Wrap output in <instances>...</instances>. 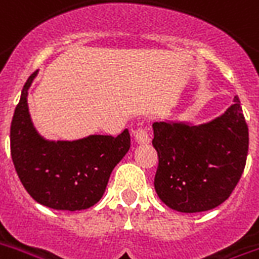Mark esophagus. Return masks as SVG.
<instances>
[{
    "instance_id": "esophagus-1",
    "label": "esophagus",
    "mask_w": 259,
    "mask_h": 259,
    "mask_svg": "<svg viewBox=\"0 0 259 259\" xmlns=\"http://www.w3.org/2000/svg\"><path fill=\"white\" fill-rule=\"evenodd\" d=\"M135 139L139 144H148L149 143V135L145 129H139L135 132Z\"/></svg>"
}]
</instances>
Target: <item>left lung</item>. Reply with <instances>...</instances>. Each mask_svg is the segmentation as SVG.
<instances>
[{
  "instance_id": "left-lung-1",
  "label": "left lung",
  "mask_w": 259,
  "mask_h": 259,
  "mask_svg": "<svg viewBox=\"0 0 259 259\" xmlns=\"http://www.w3.org/2000/svg\"><path fill=\"white\" fill-rule=\"evenodd\" d=\"M158 152L155 191L176 211L200 212L229 198L242 177L248 152V127L239 97L215 119L202 124L155 122Z\"/></svg>"
}]
</instances>
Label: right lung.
Segmentation results:
<instances>
[{
	"instance_id": "right-lung-1",
	"label": "right lung",
	"mask_w": 259,
	"mask_h": 259,
	"mask_svg": "<svg viewBox=\"0 0 259 259\" xmlns=\"http://www.w3.org/2000/svg\"><path fill=\"white\" fill-rule=\"evenodd\" d=\"M38 71L24 83L11 123V155L16 173L35 202L55 210H85L99 202L110 176L130 148L129 130L118 137L93 135L51 141L38 133L27 95Z\"/></svg>"
}]
</instances>
